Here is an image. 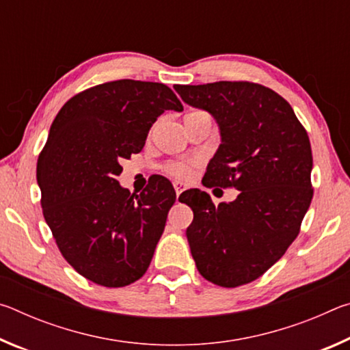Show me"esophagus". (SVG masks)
Listing matches in <instances>:
<instances>
[{
  "label": "esophagus",
  "mask_w": 350,
  "mask_h": 350,
  "mask_svg": "<svg viewBox=\"0 0 350 350\" xmlns=\"http://www.w3.org/2000/svg\"><path fill=\"white\" fill-rule=\"evenodd\" d=\"M174 189H176L177 198H179L180 193H183L187 189V185H185V183H182V182H174Z\"/></svg>",
  "instance_id": "esophagus-1"
}]
</instances>
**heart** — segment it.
I'll return each mask as SVG.
<instances>
[{"mask_svg":"<svg viewBox=\"0 0 350 350\" xmlns=\"http://www.w3.org/2000/svg\"><path fill=\"white\" fill-rule=\"evenodd\" d=\"M199 165L198 161H189V159H179V161H171L165 165V171L176 179L187 180L193 177L194 168Z\"/></svg>","mask_w":350,"mask_h":350,"instance_id":"1","label":"heart"}]
</instances>
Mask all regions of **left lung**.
<instances>
[{
	"label": "left lung",
	"mask_w": 350,
	"mask_h": 350,
	"mask_svg": "<svg viewBox=\"0 0 350 350\" xmlns=\"http://www.w3.org/2000/svg\"><path fill=\"white\" fill-rule=\"evenodd\" d=\"M174 90L185 103L208 111L221 129L204 185L239 189L233 202L219 205L200 189L180 194V202L194 213L187 228L193 259L213 284H248L281 259L309 210V135L287 100L258 83L216 81Z\"/></svg>",
	"instance_id": "8db88e82"
}]
</instances>
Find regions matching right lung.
<instances>
[{
    "mask_svg": "<svg viewBox=\"0 0 350 350\" xmlns=\"http://www.w3.org/2000/svg\"><path fill=\"white\" fill-rule=\"evenodd\" d=\"M167 109L182 111L163 83L116 80L69 98L38 156L41 208L63 258L86 280L125 287L150 267L176 191L156 177L140 194L122 188V161L145 145Z\"/></svg>",
    "mask_w": 350,
    "mask_h": 350,
    "instance_id": "obj_1",
    "label": "right lung"
}]
</instances>
